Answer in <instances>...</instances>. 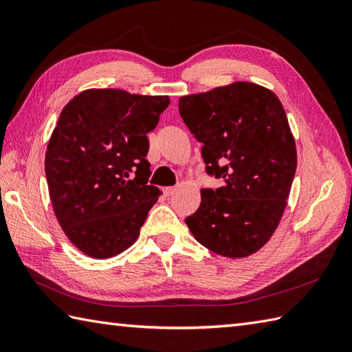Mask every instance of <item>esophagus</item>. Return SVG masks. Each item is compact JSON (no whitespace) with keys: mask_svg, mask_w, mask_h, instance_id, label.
I'll list each match as a JSON object with an SVG mask.
<instances>
[{"mask_svg":"<svg viewBox=\"0 0 352 352\" xmlns=\"http://www.w3.org/2000/svg\"><path fill=\"white\" fill-rule=\"evenodd\" d=\"M177 192V186H170V188H164L163 189V193L166 197H170V195H174V193Z\"/></svg>","mask_w":352,"mask_h":352,"instance_id":"obj_1","label":"esophagus"}]
</instances>
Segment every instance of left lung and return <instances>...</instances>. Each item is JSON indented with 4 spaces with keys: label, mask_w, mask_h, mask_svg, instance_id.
<instances>
[{
    "label": "left lung",
    "mask_w": 352,
    "mask_h": 352,
    "mask_svg": "<svg viewBox=\"0 0 352 352\" xmlns=\"http://www.w3.org/2000/svg\"><path fill=\"white\" fill-rule=\"evenodd\" d=\"M178 109L203 144L206 172L223 182L201 190L198 210L186 223L207 250L248 257L278 227L295 177L296 146L286 111L274 92L248 81L182 96Z\"/></svg>",
    "instance_id": "1"
}]
</instances>
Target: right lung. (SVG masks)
<instances>
[{"label": "right lung", "instance_id": "right-lung-1", "mask_svg": "<svg viewBox=\"0 0 352 352\" xmlns=\"http://www.w3.org/2000/svg\"><path fill=\"white\" fill-rule=\"evenodd\" d=\"M169 102V96L89 89L62 110L45 174L58 223L86 256L115 257L139 237L160 195L148 184L146 134Z\"/></svg>", "mask_w": 352, "mask_h": 352}]
</instances>
